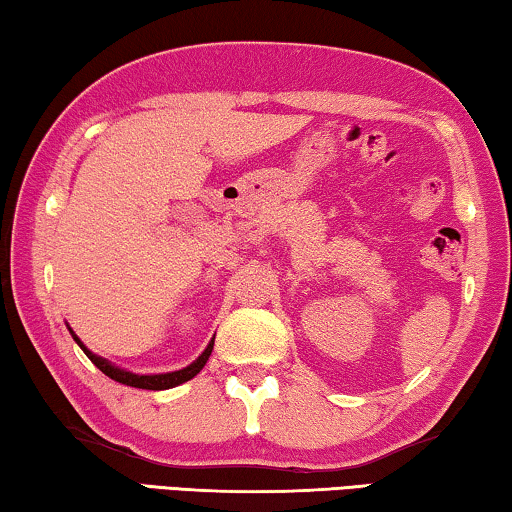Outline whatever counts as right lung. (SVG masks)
<instances>
[{"mask_svg":"<svg viewBox=\"0 0 512 512\" xmlns=\"http://www.w3.org/2000/svg\"><path fill=\"white\" fill-rule=\"evenodd\" d=\"M70 335L79 344L81 351L86 353V358L91 360L95 367L104 373V376H109L111 380H116V383H123V385H129V387H139V389H154V392H159V389L177 387V385L186 383V380H191L193 376H198L200 369L205 367L207 360H209V355H212V351H214V339H212V342L207 344L205 351H202L200 358L193 360L189 367H184L180 371H170V373H150V376H139V373L120 369V367H116V364H111L109 360H104V358H100V355H95V353L88 351V348L84 346V342H81V339L72 330H70Z\"/></svg>","mask_w":512,"mask_h":512,"instance_id":"add662e5","label":"right lung"}]
</instances>
